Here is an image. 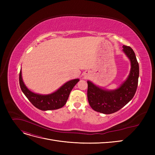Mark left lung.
<instances>
[{"label":"left lung","instance_id":"1","mask_svg":"<svg viewBox=\"0 0 155 155\" xmlns=\"http://www.w3.org/2000/svg\"><path fill=\"white\" fill-rule=\"evenodd\" d=\"M123 51L130 61L131 68L127 79L118 88L107 91L87 81L88 101L95 111L105 114L114 113L128 104L135 94L139 77L138 63L130 46H123Z\"/></svg>","mask_w":155,"mask_h":155}]
</instances>
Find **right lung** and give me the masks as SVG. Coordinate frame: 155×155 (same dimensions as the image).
Returning a JSON list of instances; mask_svg holds the SVG:
<instances>
[{"label": "right lung", "mask_w": 155, "mask_h": 155, "mask_svg": "<svg viewBox=\"0 0 155 155\" xmlns=\"http://www.w3.org/2000/svg\"><path fill=\"white\" fill-rule=\"evenodd\" d=\"M79 81V79H72L50 94L41 95L30 91L22 81L21 70L19 74V84L22 92L33 105L41 110H55L63 107L66 104L70 92Z\"/></svg>", "instance_id": "add662e5"}]
</instances>
